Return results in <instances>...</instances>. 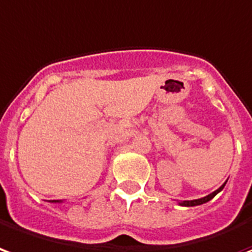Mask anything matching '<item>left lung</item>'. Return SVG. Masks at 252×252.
Segmentation results:
<instances>
[{
    "label": "left lung",
    "mask_w": 252,
    "mask_h": 252,
    "mask_svg": "<svg viewBox=\"0 0 252 252\" xmlns=\"http://www.w3.org/2000/svg\"><path fill=\"white\" fill-rule=\"evenodd\" d=\"M224 185H225V183H224L221 187H220L219 189H216L215 192H212L211 194H208V196H205V197H203V199H197V200H185V201H181L180 203V205H184V207H194V205H200V204H204L207 203V201H209L211 199H214L216 194L219 193L220 190L224 188Z\"/></svg>",
    "instance_id": "1"
}]
</instances>
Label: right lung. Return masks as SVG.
<instances>
[{"instance_id":"right-lung-1","label":"right lung","mask_w":252,"mask_h":252,"mask_svg":"<svg viewBox=\"0 0 252 252\" xmlns=\"http://www.w3.org/2000/svg\"><path fill=\"white\" fill-rule=\"evenodd\" d=\"M52 201H55V203H59V200H52Z\"/></svg>"}]
</instances>
